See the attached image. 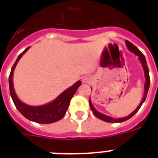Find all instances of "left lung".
<instances>
[{
	"mask_svg": "<svg viewBox=\"0 0 158 158\" xmlns=\"http://www.w3.org/2000/svg\"><path fill=\"white\" fill-rule=\"evenodd\" d=\"M125 44L127 46L128 49L133 52L135 55L138 56H139V61L141 62V64H142L143 69V72H144V77H145V84H144V94H143V98L142 101L139 103V105L138 106V107L135 109L132 113H130V115H128V116H125V117L123 118H113L110 117V116H108V115H106L102 113L99 112L98 110L94 108V106L92 104L91 100L89 99V106H90V108H91L92 111L94 112V114L96 115L97 117L100 119L102 120H104L106 122H110V123H120L123 122V121H125V120H129L130 118L132 117L133 115H135V113L137 112L138 110H139V108L141 107V106L143 105V103L144 102L145 99H146V97H147L148 94V89H149V85H150V78H149V70H148V67L147 64V61H146V59H145V56H143L141 52H140L139 49H138L135 46H134L132 43L129 42V41H125Z\"/></svg>",
	"mask_w": 158,
	"mask_h": 158,
	"instance_id": "obj_1",
	"label": "left lung"
}]
</instances>
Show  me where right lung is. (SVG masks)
Here are the masks:
<instances>
[{
  "label": "right lung",
  "mask_w": 158,
  "mask_h": 158,
  "mask_svg": "<svg viewBox=\"0 0 158 158\" xmlns=\"http://www.w3.org/2000/svg\"><path fill=\"white\" fill-rule=\"evenodd\" d=\"M29 49L26 48L23 52L18 56L16 61L11 68L10 74L9 76V86H10V93L11 98L15 105L18 110L28 120L33 122L39 123V124H51L56 121H58L64 117L67 109L69 107V102L79 89V87L82 84L81 81H77L71 87L65 89L63 93L60 94L52 102H48L45 105L42 106H29L23 103L17 97L14 89L13 84V74L14 70L15 69L16 64H18L19 60L23 55Z\"/></svg>",
  "instance_id": "right-lung-1"
}]
</instances>
